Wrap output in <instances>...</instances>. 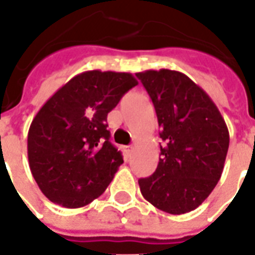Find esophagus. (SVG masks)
<instances>
[{
  "label": "esophagus",
  "instance_id": "esophagus-1",
  "mask_svg": "<svg viewBox=\"0 0 255 255\" xmlns=\"http://www.w3.org/2000/svg\"><path fill=\"white\" fill-rule=\"evenodd\" d=\"M132 146H124L123 147V150H124V154H126V157H131V153H132Z\"/></svg>",
  "mask_w": 255,
  "mask_h": 255
}]
</instances>
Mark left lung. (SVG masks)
Listing matches in <instances>:
<instances>
[{"label": "left lung", "mask_w": 255, "mask_h": 255, "mask_svg": "<svg viewBox=\"0 0 255 255\" xmlns=\"http://www.w3.org/2000/svg\"><path fill=\"white\" fill-rule=\"evenodd\" d=\"M153 101L160 138L157 169L139 179L146 201L171 214L188 213L210 195L221 177L230 132L212 98L184 73H136Z\"/></svg>", "instance_id": "1"}]
</instances>
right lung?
<instances>
[{"mask_svg": "<svg viewBox=\"0 0 255 255\" xmlns=\"http://www.w3.org/2000/svg\"><path fill=\"white\" fill-rule=\"evenodd\" d=\"M138 80L128 72L86 71L45 102L31 123L28 164L52 202L82 208L105 191L123 164L109 142L108 113Z\"/></svg>", "mask_w": 255, "mask_h": 255, "instance_id": "add662e5", "label": "right lung"}]
</instances>
